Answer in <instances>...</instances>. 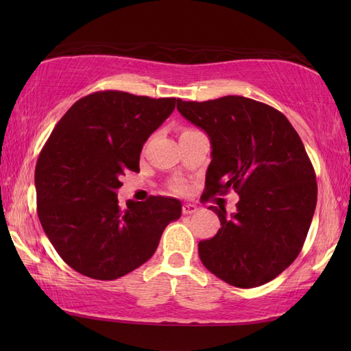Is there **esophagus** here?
<instances>
[{"label":"esophagus","instance_id":"34e87169","mask_svg":"<svg viewBox=\"0 0 351 351\" xmlns=\"http://www.w3.org/2000/svg\"><path fill=\"white\" fill-rule=\"evenodd\" d=\"M197 211V206L193 205V204H184L182 205V214L189 215V214H195Z\"/></svg>","mask_w":351,"mask_h":351}]
</instances>
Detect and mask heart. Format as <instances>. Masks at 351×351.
<instances>
[{
  "label": "heart",
  "mask_w": 351,
  "mask_h": 351,
  "mask_svg": "<svg viewBox=\"0 0 351 351\" xmlns=\"http://www.w3.org/2000/svg\"><path fill=\"white\" fill-rule=\"evenodd\" d=\"M171 189H173L175 191H182L184 190V185L181 182H175L173 185H171Z\"/></svg>",
  "instance_id": "obj_1"
}]
</instances>
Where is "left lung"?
<instances>
[{
    "label": "left lung",
    "mask_w": 351,
    "mask_h": 351,
    "mask_svg": "<svg viewBox=\"0 0 351 351\" xmlns=\"http://www.w3.org/2000/svg\"><path fill=\"white\" fill-rule=\"evenodd\" d=\"M176 108L210 137L202 197L240 196L230 217L210 206L221 228L199 243V258L229 285H264L299 256L314 217L315 171L299 134L280 111L244 96L178 99Z\"/></svg>",
    "instance_id": "8db88e82"
}]
</instances>
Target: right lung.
I'll return each mask as SVG.
<instances>
[{"label": "right lung", "instance_id": "1", "mask_svg": "<svg viewBox=\"0 0 351 351\" xmlns=\"http://www.w3.org/2000/svg\"><path fill=\"white\" fill-rule=\"evenodd\" d=\"M176 98L119 90L87 95L66 111L36 164L37 215L58 255L73 270L113 280L145 264L162 230L181 217V202L151 196L117 200L121 176L138 171L141 147L175 110Z\"/></svg>", "mask_w": 351, "mask_h": 351}]
</instances>
